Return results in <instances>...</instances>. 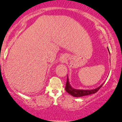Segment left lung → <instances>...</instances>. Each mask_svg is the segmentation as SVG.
I'll list each match as a JSON object with an SVG mask.
<instances>
[{
	"label": "left lung",
	"instance_id": "1",
	"mask_svg": "<svg viewBox=\"0 0 122 122\" xmlns=\"http://www.w3.org/2000/svg\"><path fill=\"white\" fill-rule=\"evenodd\" d=\"M108 50L109 52V50L108 48ZM110 54V52H109ZM104 84V83L102 84L99 86L98 88H96V89H90V90H83V89H76L75 88H73L72 86H71L69 83V78L67 76V81H66V91L67 92V93H69L71 96L75 97H81L88 96V95H91L92 94H94L99 91V89Z\"/></svg>",
	"mask_w": 122,
	"mask_h": 122
}]
</instances>
